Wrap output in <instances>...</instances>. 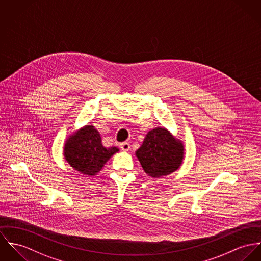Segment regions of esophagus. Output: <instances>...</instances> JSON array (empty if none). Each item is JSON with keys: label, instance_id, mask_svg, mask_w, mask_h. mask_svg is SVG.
<instances>
[{"label": "esophagus", "instance_id": "34e87169", "mask_svg": "<svg viewBox=\"0 0 261 261\" xmlns=\"http://www.w3.org/2000/svg\"><path fill=\"white\" fill-rule=\"evenodd\" d=\"M119 147L122 151H128L130 149V143L129 142H123V143L119 145Z\"/></svg>", "mask_w": 261, "mask_h": 261}]
</instances>
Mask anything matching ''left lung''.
Segmentation results:
<instances>
[{
	"mask_svg": "<svg viewBox=\"0 0 261 261\" xmlns=\"http://www.w3.org/2000/svg\"><path fill=\"white\" fill-rule=\"evenodd\" d=\"M184 148L165 128L148 132L136 156L146 173L159 178L176 171L182 163Z\"/></svg>",
	"mask_w": 261,
	"mask_h": 261,
	"instance_id": "8db88e82",
	"label": "left lung"
}]
</instances>
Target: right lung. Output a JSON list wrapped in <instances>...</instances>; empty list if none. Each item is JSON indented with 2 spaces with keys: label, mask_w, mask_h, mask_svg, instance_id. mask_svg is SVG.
<instances>
[{
  "label": "right lung",
  "mask_w": 261,
  "mask_h": 261,
  "mask_svg": "<svg viewBox=\"0 0 261 261\" xmlns=\"http://www.w3.org/2000/svg\"><path fill=\"white\" fill-rule=\"evenodd\" d=\"M118 151L117 147H104L99 132L91 125L73 134L64 147V155L68 163L75 170L90 176L99 172Z\"/></svg>",
  "instance_id": "1"
}]
</instances>
